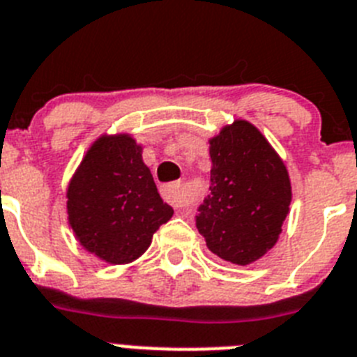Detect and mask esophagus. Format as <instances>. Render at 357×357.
<instances>
[{
  "mask_svg": "<svg viewBox=\"0 0 357 357\" xmlns=\"http://www.w3.org/2000/svg\"><path fill=\"white\" fill-rule=\"evenodd\" d=\"M161 196H163L165 202L170 203V205L176 206V208H185V206H188V203H190V197L185 192V188L181 183L165 185V187L161 188Z\"/></svg>",
  "mask_w": 357,
  "mask_h": 357,
  "instance_id": "1",
  "label": "esophagus"
}]
</instances>
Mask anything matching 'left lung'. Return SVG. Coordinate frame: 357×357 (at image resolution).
<instances>
[{
	"label": "left lung",
	"mask_w": 357,
	"mask_h": 357,
	"mask_svg": "<svg viewBox=\"0 0 357 357\" xmlns=\"http://www.w3.org/2000/svg\"><path fill=\"white\" fill-rule=\"evenodd\" d=\"M208 143L211 194L197 208L196 227L215 256L250 265L280 238L292 199L289 172L266 137L245 119L223 127Z\"/></svg>",
	"instance_id": "1"
}]
</instances>
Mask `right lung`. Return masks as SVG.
Here are the masks:
<instances>
[{
  "mask_svg": "<svg viewBox=\"0 0 357 357\" xmlns=\"http://www.w3.org/2000/svg\"><path fill=\"white\" fill-rule=\"evenodd\" d=\"M142 152L130 134H105L86 151L67 188L68 225L76 239L110 265L137 259L174 214Z\"/></svg>",
  "mask_w": 357,
  "mask_h": 357,
  "instance_id": "add662e5",
  "label": "right lung"
}]
</instances>
